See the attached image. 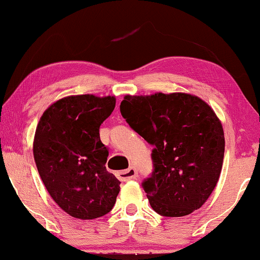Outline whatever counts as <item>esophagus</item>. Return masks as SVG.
Returning <instances> with one entry per match:
<instances>
[{
	"mask_svg": "<svg viewBox=\"0 0 260 260\" xmlns=\"http://www.w3.org/2000/svg\"><path fill=\"white\" fill-rule=\"evenodd\" d=\"M117 177H119V180L121 181H128V180H134L138 177V172L136 168H133V167H131V168H128L126 170H121L116 174Z\"/></svg>",
	"mask_w": 260,
	"mask_h": 260,
	"instance_id": "esophagus-1",
	"label": "esophagus"
}]
</instances>
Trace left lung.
Listing matches in <instances>:
<instances>
[{"label":"left lung","instance_id":"left-lung-1","mask_svg":"<svg viewBox=\"0 0 260 260\" xmlns=\"http://www.w3.org/2000/svg\"><path fill=\"white\" fill-rule=\"evenodd\" d=\"M121 115L153 145V170L144 180L150 205L166 217L202 208L215 189L224 157V133L215 111L188 93L129 96Z\"/></svg>","mask_w":260,"mask_h":260}]
</instances>
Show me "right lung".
Masks as SVG:
<instances>
[{"label":"right lung","mask_w":260,"mask_h":260,"mask_svg":"<svg viewBox=\"0 0 260 260\" xmlns=\"http://www.w3.org/2000/svg\"><path fill=\"white\" fill-rule=\"evenodd\" d=\"M115 97L79 94L51 104L34 140L38 173L49 194L72 217L93 219L111 211L120 181L106 168L108 147L100 127L113 113Z\"/></svg>","instance_id":"add662e5"}]
</instances>
